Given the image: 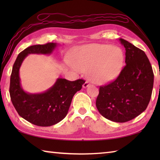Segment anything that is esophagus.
<instances>
[{
    "label": "esophagus",
    "instance_id": "esophagus-1",
    "mask_svg": "<svg viewBox=\"0 0 160 160\" xmlns=\"http://www.w3.org/2000/svg\"><path fill=\"white\" fill-rule=\"evenodd\" d=\"M90 85V82H88V81H85V83L83 84V85H82V87L84 88H88V87Z\"/></svg>",
    "mask_w": 160,
    "mask_h": 160
}]
</instances>
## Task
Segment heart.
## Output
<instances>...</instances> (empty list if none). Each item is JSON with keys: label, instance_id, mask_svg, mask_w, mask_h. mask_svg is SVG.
I'll list each match as a JSON object with an SVG mask.
<instances>
[{"label": "heart", "instance_id": "obj_1", "mask_svg": "<svg viewBox=\"0 0 160 160\" xmlns=\"http://www.w3.org/2000/svg\"><path fill=\"white\" fill-rule=\"evenodd\" d=\"M70 68L76 72L88 70L91 80L104 83L120 73L124 63V54L120 48L108 44H92L82 46L71 55Z\"/></svg>", "mask_w": 160, "mask_h": 160}]
</instances>
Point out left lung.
I'll use <instances>...</instances> for the list:
<instances>
[{
	"label": "left lung",
	"mask_w": 160,
	"mask_h": 160,
	"mask_svg": "<svg viewBox=\"0 0 160 160\" xmlns=\"http://www.w3.org/2000/svg\"><path fill=\"white\" fill-rule=\"evenodd\" d=\"M126 48V66L115 80L99 87L96 106L104 118L124 123L147 109L152 92L154 73L144 51L120 39Z\"/></svg>",
	"instance_id": "left-lung-1"
}]
</instances>
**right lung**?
I'll return each instance as SVG.
<instances>
[{
    "mask_svg": "<svg viewBox=\"0 0 160 160\" xmlns=\"http://www.w3.org/2000/svg\"><path fill=\"white\" fill-rule=\"evenodd\" d=\"M56 43H47L29 47L18 54L10 75V95L18 114L26 121L39 126H51L66 117L72 99L82 89L85 81L78 79L69 81L58 78L55 84L44 92L30 94L23 90L19 70L28 54H50L56 47Z\"/></svg>",
    "mask_w": 160,
    "mask_h": 160,
    "instance_id": "obj_1",
    "label": "right lung"
}]
</instances>
